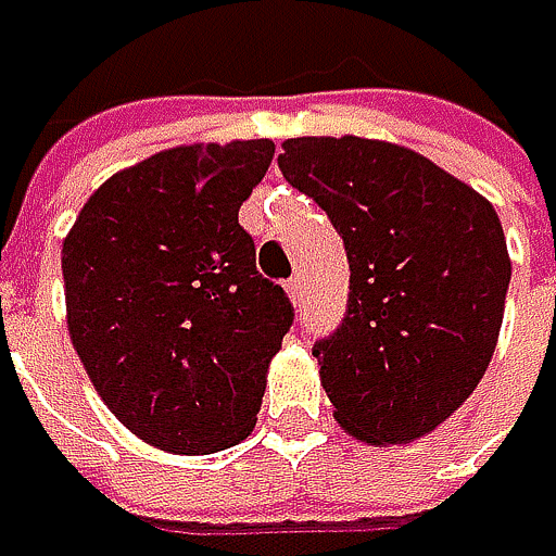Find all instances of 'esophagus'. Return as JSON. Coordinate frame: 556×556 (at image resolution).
Listing matches in <instances>:
<instances>
[{
  "label": "esophagus",
  "mask_w": 556,
  "mask_h": 556,
  "mask_svg": "<svg viewBox=\"0 0 556 556\" xmlns=\"http://www.w3.org/2000/svg\"><path fill=\"white\" fill-rule=\"evenodd\" d=\"M287 293H290L293 303L303 300V276H290V280H287Z\"/></svg>",
  "instance_id": "esophagus-1"
}]
</instances>
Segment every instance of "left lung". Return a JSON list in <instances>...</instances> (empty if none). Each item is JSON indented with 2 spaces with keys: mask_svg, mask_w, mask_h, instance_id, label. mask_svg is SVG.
Returning a JSON list of instances; mask_svg holds the SVG:
<instances>
[{
  "mask_svg": "<svg viewBox=\"0 0 556 556\" xmlns=\"http://www.w3.org/2000/svg\"><path fill=\"white\" fill-rule=\"evenodd\" d=\"M276 164L349 260L345 316L313 345L336 421L372 445L421 439L475 392L497 345L510 260L494 207L386 141L290 138Z\"/></svg>",
  "mask_w": 556,
  "mask_h": 556,
  "instance_id": "8db88e82",
  "label": "left lung"
}]
</instances>
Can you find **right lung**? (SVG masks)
<instances>
[{"label": "right lung", "mask_w": 556, "mask_h": 556, "mask_svg": "<svg viewBox=\"0 0 556 556\" xmlns=\"http://www.w3.org/2000/svg\"><path fill=\"white\" fill-rule=\"evenodd\" d=\"M273 141L187 144L104 180L62 247L68 332L114 418L174 455L247 439L293 303L240 204Z\"/></svg>", "instance_id": "obj_1"}]
</instances>
